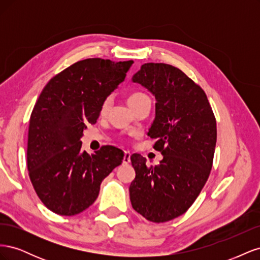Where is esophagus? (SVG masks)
Masks as SVG:
<instances>
[{"mask_svg":"<svg viewBox=\"0 0 260 260\" xmlns=\"http://www.w3.org/2000/svg\"><path fill=\"white\" fill-rule=\"evenodd\" d=\"M130 157H131V154L129 151H124V155H123V165H127L130 162Z\"/></svg>","mask_w":260,"mask_h":260,"instance_id":"1","label":"esophagus"}]
</instances>
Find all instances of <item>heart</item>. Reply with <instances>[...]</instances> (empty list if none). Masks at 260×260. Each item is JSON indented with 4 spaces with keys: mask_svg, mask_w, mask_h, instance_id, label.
Listing matches in <instances>:
<instances>
[{
    "mask_svg": "<svg viewBox=\"0 0 260 260\" xmlns=\"http://www.w3.org/2000/svg\"><path fill=\"white\" fill-rule=\"evenodd\" d=\"M145 99H148V98L145 95V94L141 93V92H133V93H131L130 95L127 98V103H128V105H129L132 109H135V108L141 103V102H142V101L145 100ZM107 107H108V101H105L103 106H102V113L106 112Z\"/></svg>",
    "mask_w": 260,
    "mask_h": 260,
    "instance_id": "heart-1",
    "label": "heart"
}]
</instances>
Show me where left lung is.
<instances>
[{"mask_svg":"<svg viewBox=\"0 0 260 260\" xmlns=\"http://www.w3.org/2000/svg\"><path fill=\"white\" fill-rule=\"evenodd\" d=\"M157 101L148 137L164 158L148 167L144 157L130 158L136 178L129 191L132 207L152 222H166L190 208L209 177L217 142L216 118L201 86L182 70L147 62L133 76Z\"/></svg>","mask_w":260,"mask_h":260,"instance_id":"8db88e82","label":"left lung"}]
</instances>
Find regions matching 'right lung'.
Returning <instances> with one entry per match:
<instances>
[{"label": "right lung", "mask_w": 260, "mask_h": 260, "mask_svg": "<svg viewBox=\"0 0 260 260\" xmlns=\"http://www.w3.org/2000/svg\"><path fill=\"white\" fill-rule=\"evenodd\" d=\"M132 64L79 60L54 76L39 96L29 120L27 167L39 199L55 214L74 216L90 207L102 181L122 162L121 149L106 145L90 155L80 139Z\"/></svg>", "instance_id": "obj_1"}]
</instances>
